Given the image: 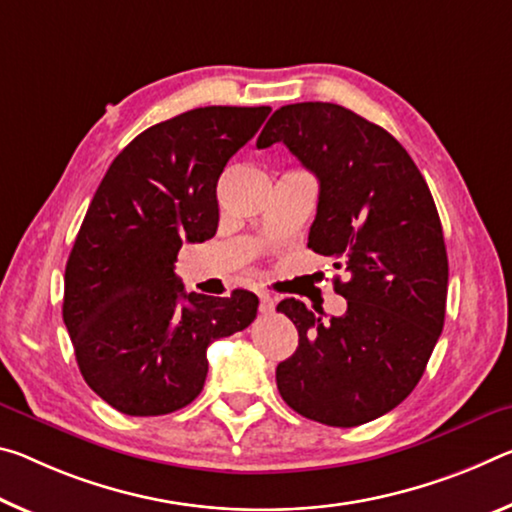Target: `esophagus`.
<instances>
[{
    "label": "esophagus",
    "mask_w": 512,
    "mask_h": 512,
    "mask_svg": "<svg viewBox=\"0 0 512 512\" xmlns=\"http://www.w3.org/2000/svg\"><path fill=\"white\" fill-rule=\"evenodd\" d=\"M275 310V298L269 294H259V312L271 314Z\"/></svg>",
    "instance_id": "obj_1"
}]
</instances>
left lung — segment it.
<instances>
[{
  "label": "left lung",
  "mask_w": 512,
  "mask_h": 512,
  "mask_svg": "<svg viewBox=\"0 0 512 512\" xmlns=\"http://www.w3.org/2000/svg\"><path fill=\"white\" fill-rule=\"evenodd\" d=\"M285 143L319 180L314 253L335 259L346 312L323 321L296 298L278 312L298 330L275 383L291 410L337 428L367 424L408 396L440 339L449 285L442 223L403 145L330 102L280 107L257 148Z\"/></svg>",
  "instance_id": "obj_1"
}]
</instances>
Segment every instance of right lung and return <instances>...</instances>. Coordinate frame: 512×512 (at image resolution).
I'll use <instances>...</instances> for the list:
<instances>
[{"label": "right lung", "instance_id": "add662e5", "mask_svg": "<svg viewBox=\"0 0 512 512\" xmlns=\"http://www.w3.org/2000/svg\"><path fill=\"white\" fill-rule=\"evenodd\" d=\"M271 107H200L141 132L97 186L66 264L63 321L88 387L123 415L189 405L207 378V346L248 328L253 291L186 294L182 243L212 239L216 184Z\"/></svg>", "mask_w": 512, "mask_h": 512}]
</instances>
